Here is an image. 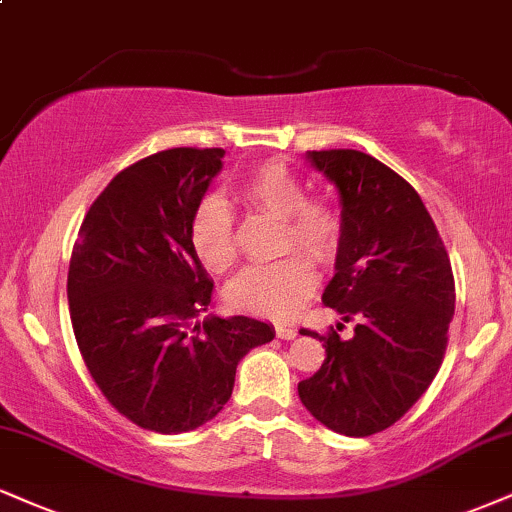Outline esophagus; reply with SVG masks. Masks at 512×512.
I'll return each mask as SVG.
<instances>
[{
    "label": "esophagus",
    "instance_id": "1",
    "mask_svg": "<svg viewBox=\"0 0 512 512\" xmlns=\"http://www.w3.org/2000/svg\"><path fill=\"white\" fill-rule=\"evenodd\" d=\"M276 336L283 338V341H293L298 336V329L295 326H276Z\"/></svg>",
    "mask_w": 512,
    "mask_h": 512
}]
</instances>
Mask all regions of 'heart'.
Instances as JSON below:
<instances>
[{
    "label": "heart",
    "mask_w": 512,
    "mask_h": 512,
    "mask_svg": "<svg viewBox=\"0 0 512 512\" xmlns=\"http://www.w3.org/2000/svg\"><path fill=\"white\" fill-rule=\"evenodd\" d=\"M238 195L250 207L283 219L281 248H303L317 262H329L341 243V214L322 197L305 200V186L288 166L269 162L240 178ZM190 248L202 267L221 274L236 262L233 214L224 197L207 195L190 219ZM317 276L307 257L252 264L231 281L226 298L240 312L288 319L315 293Z\"/></svg>",
    "instance_id": "b5f03b06"
}]
</instances>
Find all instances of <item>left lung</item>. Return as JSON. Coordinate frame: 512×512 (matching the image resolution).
Segmentation results:
<instances>
[{
    "label": "left lung",
    "mask_w": 512,
    "mask_h": 512,
    "mask_svg": "<svg viewBox=\"0 0 512 512\" xmlns=\"http://www.w3.org/2000/svg\"><path fill=\"white\" fill-rule=\"evenodd\" d=\"M341 202L336 274L322 300L343 322L348 341L303 329L324 341L326 357L298 396L312 417L346 436L389 429L439 372L455 312L451 260L422 197L396 171L357 150L307 152Z\"/></svg>",
    "instance_id": "left-lung-1"
}]
</instances>
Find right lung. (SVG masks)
I'll list each match as a JSON object with an SVG mask.
<instances>
[{
  "label": "right lung",
  "mask_w": 512,
  "mask_h": 512,
  "mask_svg": "<svg viewBox=\"0 0 512 512\" xmlns=\"http://www.w3.org/2000/svg\"><path fill=\"white\" fill-rule=\"evenodd\" d=\"M221 147H174L112 178L85 214L69 264L73 334L121 415L159 434L193 432L229 403L236 367L274 338L252 317L207 315L214 283L190 219L219 176Z\"/></svg>",
  "instance_id": "add662e5"
}]
</instances>
